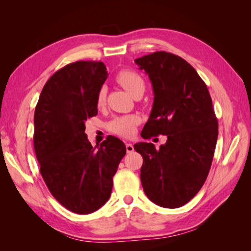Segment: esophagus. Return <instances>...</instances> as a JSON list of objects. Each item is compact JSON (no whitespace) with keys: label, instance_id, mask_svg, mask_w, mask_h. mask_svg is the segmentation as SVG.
Listing matches in <instances>:
<instances>
[{"label":"esophagus","instance_id":"esophagus-1","mask_svg":"<svg viewBox=\"0 0 251 251\" xmlns=\"http://www.w3.org/2000/svg\"><path fill=\"white\" fill-rule=\"evenodd\" d=\"M126 153H133V151H134V147H133V144L132 143H126Z\"/></svg>","mask_w":251,"mask_h":251}]
</instances>
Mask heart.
Listing matches in <instances>:
<instances>
[{
	"label": "heart",
	"mask_w": 251,
	"mask_h": 251,
	"mask_svg": "<svg viewBox=\"0 0 251 251\" xmlns=\"http://www.w3.org/2000/svg\"><path fill=\"white\" fill-rule=\"evenodd\" d=\"M116 81L123 87L126 92L133 97L137 94H143L146 90V81L137 72L132 70H123L116 75ZM107 98V89L101 87L98 91L96 97V104L101 108L105 103ZM139 117L137 115H126L113 118L108 124L109 131L121 137H132L136 131V126L139 124Z\"/></svg>",
	"instance_id": "b5f03b06"
}]
</instances>
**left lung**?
<instances>
[{
    "label": "left lung",
    "mask_w": 251,
    "mask_h": 251,
    "mask_svg": "<svg viewBox=\"0 0 251 251\" xmlns=\"http://www.w3.org/2000/svg\"><path fill=\"white\" fill-rule=\"evenodd\" d=\"M135 63L149 75L154 92L141 136H168L158 151L153 143L134 146L143 158V191L159 206L177 208L200 191L210 170L218 139L211 97L194 68L173 53L154 52Z\"/></svg>",
    "instance_id": "obj_1"
}]
</instances>
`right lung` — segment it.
<instances>
[{"label": "right lung", "instance_id": "right-lung-1", "mask_svg": "<svg viewBox=\"0 0 251 251\" xmlns=\"http://www.w3.org/2000/svg\"><path fill=\"white\" fill-rule=\"evenodd\" d=\"M107 77L102 62L67 65L45 83L35 107L33 144L42 177L52 196L79 215L109 200L113 177L126 153L114 136L96 150L85 133L86 120L97 115V93Z\"/></svg>", "mask_w": 251, "mask_h": 251}]
</instances>
